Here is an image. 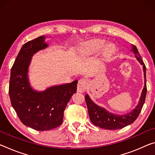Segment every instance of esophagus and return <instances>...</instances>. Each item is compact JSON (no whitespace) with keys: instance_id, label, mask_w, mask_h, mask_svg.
<instances>
[{"instance_id":"obj_1","label":"esophagus","mask_w":155,"mask_h":155,"mask_svg":"<svg viewBox=\"0 0 155 155\" xmlns=\"http://www.w3.org/2000/svg\"><path fill=\"white\" fill-rule=\"evenodd\" d=\"M88 87V82L86 79H81L78 81L77 85V92H84Z\"/></svg>"}]
</instances>
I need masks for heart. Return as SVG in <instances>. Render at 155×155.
I'll use <instances>...</instances> for the list:
<instances>
[{
	"label": "heart",
	"instance_id": "heart-1",
	"mask_svg": "<svg viewBox=\"0 0 155 155\" xmlns=\"http://www.w3.org/2000/svg\"><path fill=\"white\" fill-rule=\"evenodd\" d=\"M105 44L106 43L104 41L96 39V40L87 43L85 45V50L87 54H97L102 50V48L105 46ZM115 52H116V48L112 44H109V45H107L103 50V57L105 60H109L114 55Z\"/></svg>",
	"mask_w": 155,
	"mask_h": 155
}]
</instances>
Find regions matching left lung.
Wrapping results in <instances>:
<instances>
[{
	"label": "left lung",
	"mask_w": 155,
	"mask_h": 155,
	"mask_svg": "<svg viewBox=\"0 0 155 155\" xmlns=\"http://www.w3.org/2000/svg\"><path fill=\"white\" fill-rule=\"evenodd\" d=\"M131 51H133L135 54V57L137 58L139 62L143 65L144 73V87L143 91H142L141 97H140L139 104L131 112L127 113V114L124 115H117L110 113L104 107L97 105L91 100L89 95L86 94L85 97V101H86L90 121L94 126L99 127L101 128H104L105 130H119L128 126V125L132 124L137 119V118L138 117L140 112L141 111L142 107H143L147 92L146 65H145L143 61H142L141 56H140L136 46L132 45Z\"/></svg>",
	"instance_id": "obj_1"
}]
</instances>
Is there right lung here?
<instances>
[{
    "mask_svg": "<svg viewBox=\"0 0 155 155\" xmlns=\"http://www.w3.org/2000/svg\"><path fill=\"white\" fill-rule=\"evenodd\" d=\"M45 36L29 41L22 46L11 70L9 94L11 104L25 126L38 131L56 128L63 123V112L77 92L78 81L54 85L42 92L29 84L28 68L31 56L48 48Z\"/></svg>",
    "mask_w": 155,
    "mask_h": 155,
    "instance_id": "right-lung-1",
    "label": "right lung"
}]
</instances>
